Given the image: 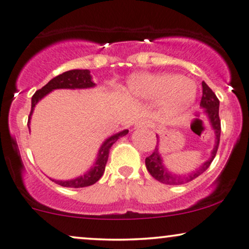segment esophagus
<instances>
[{
    "mask_svg": "<svg viewBox=\"0 0 249 249\" xmlns=\"http://www.w3.org/2000/svg\"><path fill=\"white\" fill-rule=\"evenodd\" d=\"M151 126V123H149L147 119H140V121L137 122L136 127L140 128V127H149Z\"/></svg>",
    "mask_w": 249,
    "mask_h": 249,
    "instance_id": "obj_1",
    "label": "esophagus"
}]
</instances>
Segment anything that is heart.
<instances>
[{"mask_svg":"<svg viewBox=\"0 0 249 249\" xmlns=\"http://www.w3.org/2000/svg\"><path fill=\"white\" fill-rule=\"evenodd\" d=\"M128 92L139 100L160 98V107L167 113H178L196 98L193 81L176 74H137L128 80Z\"/></svg>","mask_w":249,"mask_h":249,"instance_id":"obj_1","label":"heart"}]
</instances>
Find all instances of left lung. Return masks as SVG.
<instances>
[{"label": "left lung", "mask_w": 249, "mask_h": 249, "mask_svg": "<svg viewBox=\"0 0 249 249\" xmlns=\"http://www.w3.org/2000/svg\"><path fill=\"white\" fill-rule=\"evenodd\" d=\"M203 87V96L202 101H200V107L203 109V113L208 118L209 124L212 130L214 132V146L211 151V157L209 158V160H206L205 162H203L198 168L193 170L191 173L184 174V175H179V174H175L167 168L164 166L162 158H161L160 151H159V137H158V145L155 147L154 152L149 157L146 158L145 163L146 168H147L148 173L155 179H158L159 182L164 184H170V185H178V184H184L188 182L193 181L196 178H198L199 175H202L206 169L210 167V164L215 157V153L218 151V146H219V140H220V119H219V100L217 98V96L214 95V92L209 88V86L203 81L202 82Z\"/></svg>", "instance_id": "1"}]
</instances>
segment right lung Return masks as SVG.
Listing matches in <instances>:
<instances>
[{"instance_id":"add662e5","label":"right lung","mask_w":249,"mask_h":249,"mask_svg":"<svg viewBox=\"0 0 249 249\" xmlns=\"http://www.w3.org/2000/svg\"><path fill=\"white\" fill-rule=\"evenodd\" d=\"M96 83L92 81V77L90 75V71L89 70H71L65 73L60 74V75L53 77L47 85H45L43 88L39 89L35 92L32 96L31 100V112L29 115V122L28 126L30 128V121H31V116L34 113L35 107L40 100H43L46 95H49L51 91L55 90V89H88L94 88ZM128 133V130H123L121 132L112 134L111 137L107 138L103 143L101 145L100 149H98L97 158H96L95 162L92 163L90 169L87 170L83 175L77 176L75 178L71 179H55L51 178L54 181L56 184L61 185V187L67 188H83L92 185L98 181L103 175L104 169H106V164L109 158V152L111 146L115 143L117 140L121 137L126 136Z\"/></svg>"}]
</instances>
